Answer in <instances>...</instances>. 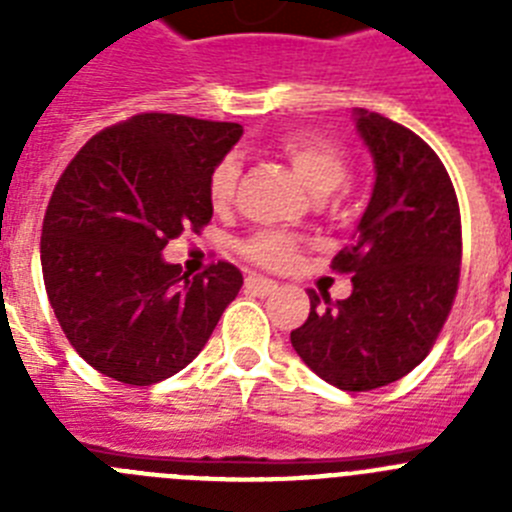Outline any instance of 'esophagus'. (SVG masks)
I'll return each mask as SVG.
<instances>
[{"label":"esophagus","instance_id":"esophagus-1","mask_svg":"<svg viewBox=\"0 0 512 512\" xmlns=\"http://www.w3.org/2000/svg\"><path fill=\"white\" fill-rule=\"evenodd\" d=\"M274 289H277V282H271V279L259 277V274H251V277H246V292H251V295L266 297V295H271Z\"/></svg>","mask_w":512,"mask_h":512}]
</instances>
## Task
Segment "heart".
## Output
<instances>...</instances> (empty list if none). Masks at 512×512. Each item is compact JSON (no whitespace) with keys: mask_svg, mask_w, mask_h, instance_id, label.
<instances>
[{"mask_svg":"<svg viewBox=\"0 0 512 512\" xmlns=\"http://www.w3.org/2000/svg\"><path fill=\"white\" fill-rule=\"evenodd\" d=\"M279 151L297 171L305 187L315 197L336 192L348 176V156L336 140L318 133H289L279 140ZM235 182H238V161L233 156L223 158L210 174V202L215 207H225L233 200ZM246 253L253 261L282 269L297 256V243L289 235L261 230L246 243Z\"/></svg>","mask_w":512,"mask_h":512,"instance_id":"obj_1","label":"heart"}]
</instances>
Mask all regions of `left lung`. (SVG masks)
I'll return each instance as SVG.
<instances>
[{"mask_svg":"<svg viewBox=\"0 0 512 512\" xmlns=\"http://www.w3.org/2000/svg\"><path fill=\"white\" fill-rule=\"evenodd\" d=\"M374 161V189L333 269L351 271L346 300L310 292L292 346L312 372L346 392L377 390L428 356L449 318L461 264V217L441 158L413 130L354 110Z\"/></svg>","mask_w":512,"mask_h":512,"instance_id":"1","label":"left lung"}]
</instances>
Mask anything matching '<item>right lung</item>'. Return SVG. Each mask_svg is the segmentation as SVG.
Segmentation results:
<instances>
[{
    "label": "right lung",
    "mask_w": 512,
    "mask_h": 512,
    "mask_svg": "<svg viewBox=\"0 0 512 512\" xmlns=\"http://www.w3.org/2000/svg\"><path fill=\"white\" fill-rule=\"evenodd\" d=\"M241 135L238 122L146 112L94 135L58 179L40 238L45 292L104 377L148 387L182 372L243 287L233 264L187 279L161 256L210 223V174Z\"/></svg>",
    "instance_id": "right-lung-1"
}]
</instances>
